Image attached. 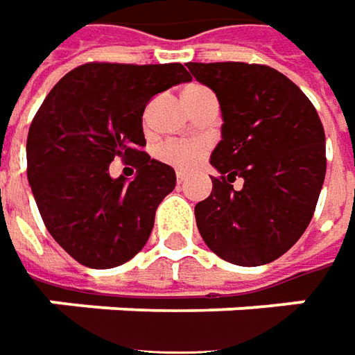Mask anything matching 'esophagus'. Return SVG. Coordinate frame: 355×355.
Masks as SVG:
<instances>
[{
	"instance_id": "1",
	"label": "esophagus",
	"mask_w": 355,
	"mask_h": 355,
	"mask_svg": "<svg viewBox=\"0 0 355 355\" xmlns=\"http://www.w3.org/2000/svg\"><path fill=\"white\" fill-rule=\"evenodd\" d=\"M175 182H178V183H183V182H185V173L178 172V175H175Z\"/></svg>"
}]
</instances>
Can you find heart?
<instances>
[{
	"label": "heart",
	"instance_id": "obj_1",
	"mask_svg": "<svg viewBox=\"0 0 355 355\" xmlns=\"http://www.w3.org/2000/svg\"><path fill=\"white\" fill-rule=\"evenodd\" d=\"M209 94L211 92L207 87L199 83H191L183 89V101L191 109L199 99H203ZM205 154L207 144L201 140H166L154 150L156 160L170 168H175L178 172H191L203 160Z\"/></svg>",
	"mask_w": 355,
	"mask_h": 355
}]
</instances>
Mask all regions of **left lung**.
I'll list each match as a JSON object with an SVG mask.
<instances>
[{
    "mask_svg": "<svg viewBox=\"0 0 355 355\" xmlns=\"http://www.w3.org/2000/svg\"><path fill=\"white\" fill-rule=\"evenodd\" d=\"M216 94L223 140L211 154L213 191L195 205L197 228L223 260L254 268L277 260L305 232L327 173L324 128L287 76L263 64L189 62ZM245 180L240 190L232 183Z\"/></svg>",
    "mask_w": 355,
    "mask_h": 355,
    "instance_id": "1",
    "label": "left lung"
}]
</instances>
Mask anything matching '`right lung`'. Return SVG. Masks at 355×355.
Returning <instances> with one entry per match:
<instances>
[{
	"label": "right lung",
	"mask_w": 355,
	"mask_h": 355,
	"mask_svg": "<svg viewBox=\"0 0 355 355\" xmlns=\"http://www.w3.org/2000/svg\"><path fill=\"white\" fill-rule=\"evenodd\" d=\"M189 80L178 62H87L39 107L27 137L28 183L52 239L85 268L109 270L144 248L175 172L142 152V113L154 95ZM115 157L137 168L132 182L108 175Z\"/></svg>",
	"instance_id": "add662e5"
}]
</instances>
